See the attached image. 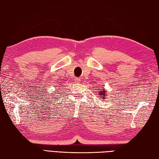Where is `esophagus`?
Wrapping results in <instances>:
<instances>
[{
	"label": "esophagus",
	"mask_w": 159,
	"mask_h": 159,
	"mask_svg": "<svg viewBox=\"0 0 159 159\" xmlns=\"http://www.w3.org/2000/svg\"><path fill=\"white\" fill-rule=\"evenodd\" d=\"M74 80H75V82H76V83H80V79H79V78H76V79H74Z\"/></svg>",
	"instance_id": "esophagus-1"
}]
</instances>
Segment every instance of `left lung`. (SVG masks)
Returning <instances> with one entry per match:
<instances>
[{
	"mask_svg": "<svg viewBox=\"0 0 159 159\" xmlns=\"http://www.w3.org/2000/svg\"><path fill=\"white\" fill-rule=\"evenodd\" d=\"M99 89H100L101 90L99 91V97H100V98H102V99H104V95H105V93H106V91L104 90V88H99Z\"/></svg>",
	"mask_w": 159,
	"mask_h": 159,
	"instance_id": "obj_1",
	"label": "left lung"
}]
</instances>
